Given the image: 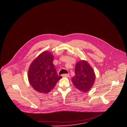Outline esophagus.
Masks as SVG:
<instances>
[{"label":"esophagus","instance_id":"esophagus-1","mask_svg":"<svg viewBox=\"0 0 127 127\" xmlns=\"http://www.w3.org/2000/svg\"><path fill=\"white\" fill-rule=\"evenodd\" d=\"M62 76L63 77H68L69 76V75L68 74H63L62 75Z\"/></svg>","mask_w":127,"mask_h":127}]
</instances>
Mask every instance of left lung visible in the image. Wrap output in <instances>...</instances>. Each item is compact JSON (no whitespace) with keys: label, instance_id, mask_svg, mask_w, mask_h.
I'll return each instance as SVG.
<instances>
[{"label":"left lung","instance_id":"obj_1","mask_svg":"<svg viewBox=\"0 0 127 127\" xmlns=\"http://www.w3.org/2000/svg\"><path fill=\"white\" fill-rule=\"evenodd\" d=\"M75 75L71 80L74 85L81 92L85 93L92 88L95 75L94 69L85 60H80L76 64L75 68Z\"/></svg>","mask_w":127,"mask_h":127}]
</instances>
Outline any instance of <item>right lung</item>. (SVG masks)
<instances>
[{
    "label": "right lung",
    "instance_id": "right-lung-1",
    "mask_svg": "<svg viewBox=\"0 0 127 127\" xmlns=\"http://www.w3.org/2000/svg\"><path fill=\"white\" fill-rule=\"evenodd\" d=\"M53 60L51 53L44 51L30 65L28 71L29 81L32 88L39 93H49L62 78L58 75Z\"/></svg>",
    "mask_w": 127,
    "mask_h": 127
}]
</instances>
